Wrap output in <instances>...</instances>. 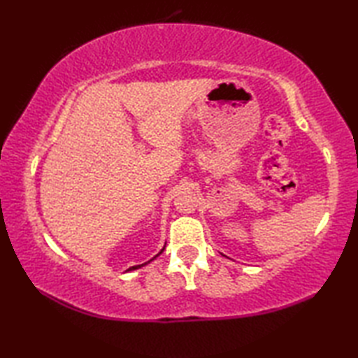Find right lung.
<instances>
[{
    "instance_id": "obj_1",
    "label": "right lung",
    "mask_w": 358,
    "mask_h": 358,
    "mask_svg": "<svg viewBox=\"0 0 358 358\" xmlns=\"http://www.w3.org/2000/svg\"><path fill=\"white\" fill-rule=\"evenodd\" d=\"M164 248H166V245H164ZM164 248H163L162 250H159V252H158V254H157V255H155L154 258H150V260H149V262H146V263H143V264H136V266H132V268H129V269H127V272H129V271H136V269H140V268H143V266H146V264H149L150 262H154V260H155V258H157V257H158L159 254H162V252H163V250H164Z\"/></svg>"
}]
</instances>
